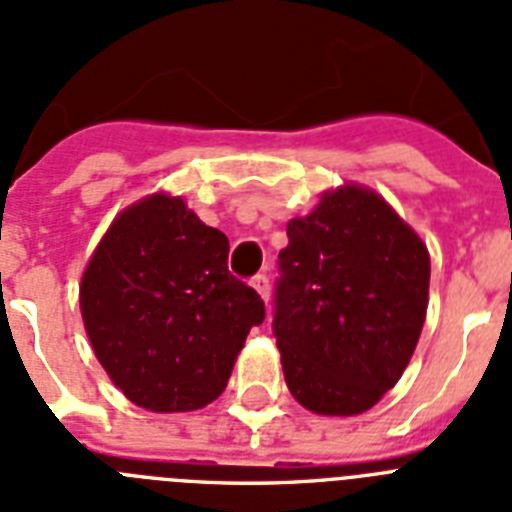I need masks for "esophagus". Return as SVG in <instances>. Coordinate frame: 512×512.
I'll return each mask as SVG.
<instances>
[{"mask_svg": "<svg viewBox=\"0 0 512 512\" xmlns=\"http://www.w3.org/2000/svg\"><path fill=\"white\" fill-rule=\"evenodd\" d=\"M252 289H255L257 294L263 296V302H268V299H270V281H268V276H263V273H257V276L252 278Z\"/></svg>", "mask_w": 512, "mask_h": 512, "instance_id": "esophagus-1", "label": "esophagus"}]
</instances>
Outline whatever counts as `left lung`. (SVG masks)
<instances>
[{
	"instance_id": "1",
	"label": "left lung",
	"mask_w": 512,
	"mask_h": 512,
	"mask_svg": "<svg viewBox=\"0 0 512 512\" xmlns=\"http://www.w3.org/2000/svg\"><path fill=\"white\" fill-rule=\"evenodd\" d=\"M273 336L304 409H372L411 362L429 296V252L380 195L341 187L286 226Z\"/></svg>"
}]
</instances>
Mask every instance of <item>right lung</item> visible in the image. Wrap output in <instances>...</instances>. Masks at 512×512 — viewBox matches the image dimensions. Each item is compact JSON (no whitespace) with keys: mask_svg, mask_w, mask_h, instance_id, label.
Segmentation results:
<instances>
[{"mask_svg":"<svg viewBox=\"0 0 512 512\" xmlns=\"http://www.w3.org/2000/svg\"><path fill=\"white\" fill-rule=\"evenodd\" d=\"M229 239L182 197L150 195L111 223L90 257L80 309L101 367L148 411L216 401L265 304L229 273Z\"/></svg>","mask_w":512,"mask_h":512,"instance_id":"1","label":"right lung"}]
</instances>
